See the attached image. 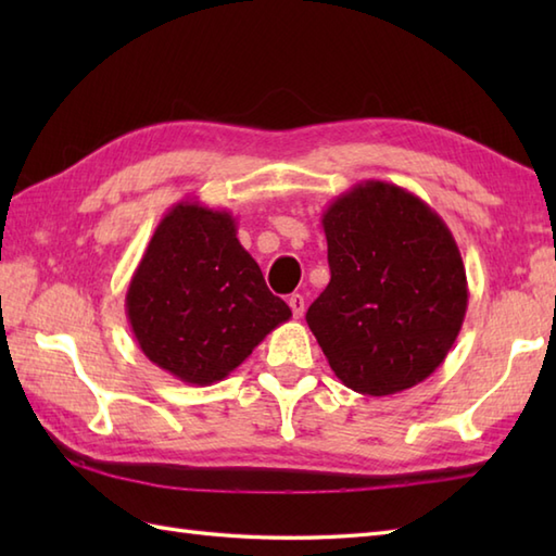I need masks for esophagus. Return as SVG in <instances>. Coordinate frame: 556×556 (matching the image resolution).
<instances>
[{"mask_svg": "<svg viewBox=\"0 0 556 556\" xmlns=\"http://www.w3.org/2000/svg\"><path fill=\"white\" fill-rule=\"evenodd\" d=\"M289 308L293 313V317H301L303 311H305V299L301 296V293H291L289 296Z\"/></svg>", "mask_w": 556, "mask_h": 556, "instance_id": "obj_1", "label": "esophagus"}]
</instances>
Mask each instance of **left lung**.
<instances>
[{
  "label": "left lung",
  "instance_id": "obj_1",
  "mask_svg": "<svg viewBox=\"0 0 556 556\" xmlns=\"http://www.w3.org/2000/svg\"><path fill=\"white\" fill-rule=\"evenodd\" d=\"M327 289L311 332L349 389L387 396L444 363L468 308L466 267L444 219L418 195L361 181L323 212Z\"/></svg>",
  "mask_w": 556,
  "mask_h": 556
}]
</instances>
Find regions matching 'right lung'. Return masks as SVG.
Here are the masks:
<instances>
[{"label":"right lung","mask_w":556,"mask_h":556,"mask_svg":"<svg viewBox=\"0 0 556 556\" xmlns=\"http://www.w3.org/2000/svg\"><path fill=\"white\" fill-rule=\"evenodd\" d=\"M140 351L186 384L224 380L291 317L236 239V219L181 200L157 224L126 291Z\"/></svg>","instance_id":"right-lung-1"}]
</instances>
